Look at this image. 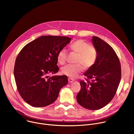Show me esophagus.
Segmentation results:
<instances>
[{
  "label": "esophagus",
  "instance_id": "1",
  "mask_svg": "<svg viewBox=\"0 0 134 134\" xmlns=\"http://www.w3.org/2000/svg\"><path fill=\"white\" fill-rule=\"evenodd\" d=\"M74 81V80L73 79H71V78H68V82L69 83H72L73 81Z\"/></svg>",
  "mask_w": 134,
  "mask_h": 134
}]
</instances>
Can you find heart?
<instances>
[{
	"label": "heart",
	"mask_w": 134,
	"mask_h": 134,
	"mask_svg": "<svg viewBox=\"0 0 134 134\" xmlns=\"http://www.w3.org/2000/svg\"><path fill=\"white\" fill-rule=\"evenodd\" d=\"M69 49L77 54L78 57L76 63L77 65H67L62 68V72L70 77H77L81 72L84 67L88 69L96 63L98 52L97 48L83 40H78L72 42L69 46ZM68 52L65 49H62L57 54V60L60 65L65 64Z\"/></svg>",
	"instance_id": "1"
}]
</instances>
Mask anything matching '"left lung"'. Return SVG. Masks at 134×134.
Wrapping results in <instances>:
<instances>
[{"label":"left lung","mask_w":134,"mask_h":134,"mask_svg":"<svg viewBox=\"0 0 134 134\" xmlns=\"http://www.w3.org/2000/svg\"><path fill=\"white\" fill-rule=\"evenodd\" d=\"M92 42L98 52L96 63L85 73L76 99L84 108L95 110L107 105L113 98L119 85L121 65L113 49L100 38L93 36Z\"/></svg>","instance_id":"obj_1"}]
</instances>
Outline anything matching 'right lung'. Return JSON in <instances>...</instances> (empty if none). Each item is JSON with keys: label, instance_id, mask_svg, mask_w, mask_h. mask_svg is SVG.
<instances>
[{"label": "right lung", "instance_id": "1", "mask_svg": "<svg viewBox=\"0 0 134 134\" xmlns=\"http://www.w3.org/2000/svg\"><path fill=\"white\" fill-rule=\"evenodd\" d=\"M70 40L67 36H42L27 43L18 53L14 77L19 93L29 104L34 107L51 104L68 83L66 75H48L58 71L57 54Z\"/></svg>", "mask_w": 134, "mask_h": 134}]
</instances>
